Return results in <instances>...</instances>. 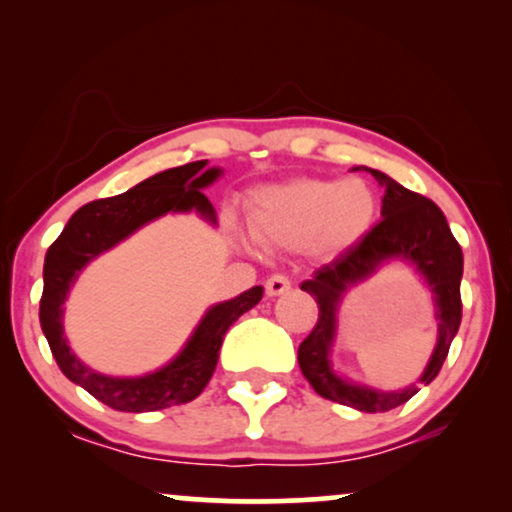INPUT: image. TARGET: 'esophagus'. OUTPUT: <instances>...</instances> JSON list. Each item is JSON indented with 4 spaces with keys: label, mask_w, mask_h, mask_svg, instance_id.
<instances>
[{
    "label": "esophagus",
    "mask_w": 512,
    "mask_h": 512,
    "mask_svg": "<svg viewBox=\"0 0 512 512\" xmlns=\"http://www.w3.org/2000/svg\"><path fill=\"white\" fill-rule=\"evenodd\" d=\"M289 289H291V279L286 275H272L268 282H265V293H268L270 298L282 296V293H286Z\"/></svg>",
    "instance_id": "34e87169"
}]
</instances>
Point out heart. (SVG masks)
<instances>
[{"label": "heart", "instance_id": "heart-1", "mask_svg": "<svg viewBox=\"0 0 512 512\" xmlns=\"http://www.w3.org/2000/svg\"><path fill=\"white\" fill-rule=\"evenodd\" d=\"M377 219V195L363 179L298 177L258 188L249 198V228L263 247L314 244L338 256L356 247Z\"/></svg>", "mask_w": 512, "mask_h": 512}]
</instances>
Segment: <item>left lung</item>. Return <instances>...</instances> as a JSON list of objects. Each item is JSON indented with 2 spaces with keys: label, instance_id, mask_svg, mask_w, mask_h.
I'll list each match as a JSON object with an SVG mask.
<instances>
[{
  "label": "left lung",
  "instance_id": "left-lung-1",
  "mask_svg": "<svg viewBox=\"0 0 512 512\" xmlns=\"http://www.w3.org/2000/svg\"><path fill=\"white\" fill-rule=\"evenodd\" d=\"M384 186L382 221L363 240L333 263L314 272L300 284L319 305V319L312 333L300 342L298 363L305 380L319 396L361 412L394 410L417 394L419 384H431L443 368L445 356L461 324V275L464 254L454 240L445 214L436 202L412 193L384 172L368 170ZM415 264L434 293L439 321V342L417 385L398 392H380L365 385L342 381L332 370L330 347L337 330V305L347 288L374 274L387 260Z\"/></svg>",
  "mask_w": 512,
  "mask_h": 512
}]
</instances>
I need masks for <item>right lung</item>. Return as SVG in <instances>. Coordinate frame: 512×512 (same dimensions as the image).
Wrapping results in <instances>:
<instances>
[{
  "instance_id": "1",
  "label": "right lung",
  "mask_w": 512,
  "mask_h": 512,
  "mask_svg": "<svg viewBox=\"0 0 512 512\" xmlns=\"http://www.w3.org/2000/svg\"><path fill=\"white\" fill-rule=\"evenodd\" d=\"M207 160L172 167L144 179L130 191L114 198L93 200L76 209L58 240L46 251L44 261V293L39 303V321L48 347L58 361L62 373L118 412H151L193 401L202 394L219 361L223 335L244 312L258 305L263 286L240 293L233 300L209 307L179 356L156 373L142 377H109L95 373L86 363L76 359L62 331L67 293L79 272L104 251L116 247L144 223L167 212H198L216 223L212 202L202 188L219 177V167H209Z\"/></svg>"
}]
</instances>
